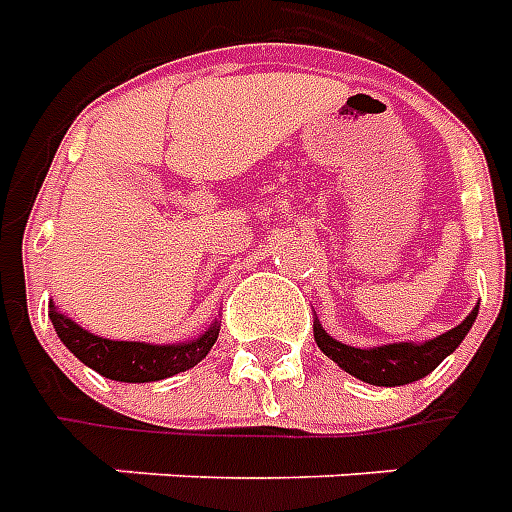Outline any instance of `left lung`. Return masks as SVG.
Masks as SVG:
<instances>
[{
    "instance_id": "8db88e82",
    "label": "left lung",
    "mask_w": 512,
    "mask_h": 512,
    "mask_svg": "<svg viewBox=\"0 0 512 512\" xmlns=\"http://www.w3.org/2000/svg\"><path fill=\"white\" fill-rule=\"evenodd\" d=\"M474 321H477V307L466 315V321L458 323L450 332L433 337V340H425V343H386L373 345V348H356V345H345L340 340H334L332 334L323 329L318 318L312 323V332H315L318 348L332 359L334 365L343 367L348 376L373 386H403L433 373L463 343V337L469 334Z\"/></svg>"
}]
</instances>
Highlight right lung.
Instances as JSON below:
<instances>
[{"label":"right lung","instance_id":"1","mask_svg":"<svg viewBox=\"0 0 512 512\" xmlns=\"http://www.w3.org/2000/svg\"><path fill=\"white\" fill-rule=\"evenodd\" d=\"M49 318L54 323V332L62 340V345L71 351L79 362L93 367L95 373L112 381H126V384H147V381H161V378L178 376L183 370H189L197 362H202L208 351L219 337V326L216 321L194 340L186 343H169V345H153V343H131V340H109L101 334H93L82 329L79 323L68 318L60 307L49 301Z\"/></svg>","mask_w":512,"mask_h":512}]
</instances>
